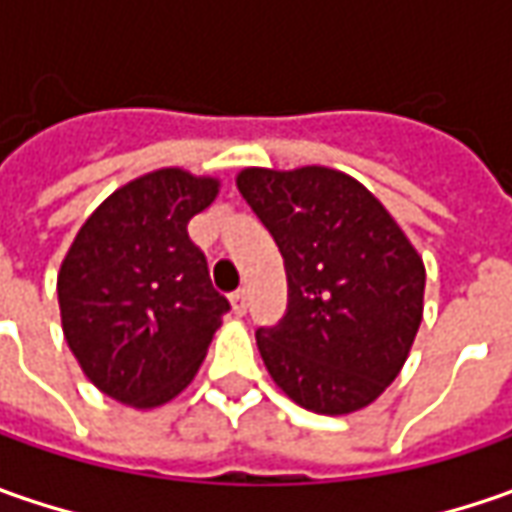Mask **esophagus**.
Returning <instances> with one entry per match:
<instances>
[{
    "mask_svg": "<svg viewBox=\"0 0 512 512\" xmlns=\"http://www.w3.org/2000/svg\"><path fill=\"white\" fill-rule=\"evenodd\" d=\"M230 305H233V313H236V316H245L247 313V290L245 287H239V290L230 296Z\"/></svg>",
    "mask_w": 512,
    "mask_h": 512,
    "instance_id": "obj_1",
    "label": "esophagus"
}]
</instances>
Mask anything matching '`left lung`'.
Listing matches in <instances>:
<instances>
[{
  "mask_svg": "<svg viewBox=\"0 0 512 512\" xmlns=\"http://www.w3.org/2000/svg\"><path fill=\"white\" fill-rule=\"evenodd\" d=\"M236 185L285 259V316L256 330L267 373L313 413L362 410L399 376L422 325L419 253L339 170L247 168Z\"/></svg>",
  "mask_w": 512,
  "mask_h": 512,
  "instance_id": "1",
  "label": "left lung"
}]
</instances>
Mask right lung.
Instances as JSON below:
<instances>
[{
    "label": "right lung",
    "mask_w": 512,
    "mask_h": 512,
    "mask_svg": "<svg viewBox=\"0 0 512 512\" xmlns=\"http://www.w3.org/2000/svg\"><path fill=\"white\" fill-rule=\"evenodd\" d=\"M216 193V179L153 170L110 193L70 245L56 282L62 330L116 402L159 407L182 393L230 310L187 236Z\"/></svg>",
    "instance_id": "right-lung-1"
}]
</instances>
